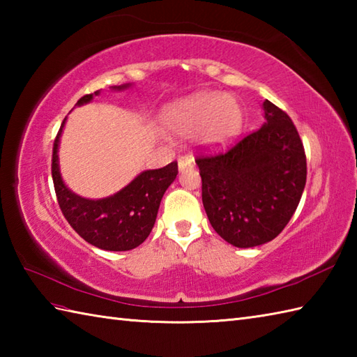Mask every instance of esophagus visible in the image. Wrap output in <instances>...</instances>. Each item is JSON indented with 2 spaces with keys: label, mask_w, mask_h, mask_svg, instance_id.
I'll return each instance as SVG.
<instances>
[{
  "label": "esophagus",
  "mask_w": 357,
  "mask_h": 357,
  "mask_svg": "<svg viewBox=\"0 0 357 357\" xmlns=\"http://www.w3.org/2000/svg\"><path fill=\"white\" fill-rule=\"evenodd\" d=\"M178 167H179V172L190 170L193 169V159L190 156H181L178 159Z\"/></svg>",
  "instance_id": "34e87169"
}]
</instances>
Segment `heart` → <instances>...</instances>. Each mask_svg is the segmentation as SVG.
Returning a JSON list of instances; mask_svg holds the SVG:
<instances>
[{
  "label": "heart",
  "mask_w": 357,
  "mask_h": 357,
  "mask_svg": "<svg viewBox=\"0 0 357 357\" xmlns=\"http://www.w3.org/2000/svg\"><path fill=\"white\" fill-rule=\"evenodd\" d=\"M165 127L176 136L199 135L207 146H224L241 132L242 109L227 93H198L172 105L165 115Z\"/></svg>",
  "instance_id": "b5f03b06"
}]
</instances>
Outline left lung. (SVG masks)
Instances as JSON below:
<instances>
[{
	"label": "left lung",
	"mask_w": 357,
	"mask_h": 357,
	"mask_svg": "<svg viewBox=\"0 0 357 357\" xmlns=\"http://www.w3.org/2000/svg\"><path fill=\"white\" fill-rule=\"evenodd\" d=\"M262 109L259 130L196 159L208 221L239 248L275 239L298 208L307 181L304 146L290 116L268 100Z\"/></svg>",
	"instance_id": "8db88e82"
}]
</instances>
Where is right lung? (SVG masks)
<instances>
[{
    "instance_id": "right-lung-1",
    "label": "right lung",
    "mask_w": 357,
    "mask_h": 357,
    "mask_svg": "<svg viewBox=\"0 0 357 357\" xmlns=\"http://www.w3.org/2000/svg\"><path fill=\"white\" fill-rule=\"evenodd\" d=\"M130 86H113L112 90H124ZM98 95L100 90L82 96L77 105H84ZM64 124L66 118L53 142L52 155V178L64 218L82 239L101 250L127 252L141 245L153 229L165 190L176 179L178 162L162 169L141 172L124 188L107 198H82L64 184L59 170L58 149Z\"/></svg>"
}]
</instances>
